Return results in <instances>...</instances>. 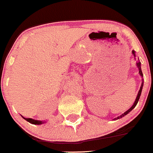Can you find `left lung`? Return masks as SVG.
<instances>
[{
    "mask_svg": "<svg viewBox=\"0 0 153 153\" xmlns=\"http://www.w3.org/2000/svg\"><path fill=\"white\" fill-rule=\"evenodd\" d=\"M132 54H133V55H134V57H136V55H135V51H132ZM136 65H137V68H138V69H139V74H140V76L142 77V84H141V86H140V90H139V91H138V93H137V97H136V99H135V101H134V104H133V105H132V106H131V108H130L128 110V111H126V112H124L123 114H121L120 116L117 117H116V118H114V120H119V119H120V118L126 116V114H128V113L130 112V111H132V110L134 109V108H135V106H136V105H137V102H138L139 99H140V94H141L142 89H143V73H142L141 67H140V62H137V63H136Z\"/></svg>",
    "mask_w": 153,
    "mask_h": 153,
    "instance_id": "left-lung-1",
    "label": "left lung"
}]
</instances>
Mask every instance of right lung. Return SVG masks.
<instances>
[{"label":"right lung","mask_w":153,"mask_h":153,"mask_svg":"<svg viewBox=\"0 0 153 153\" xmlns=\"http://www.w3.org/2000/svg\"><path fill=\"white\" fill-rule=\"evenodd\" d=\"M26 121L29 122L30 123L34 124V125H42V124L45 123V121H39V120H33L31 118H25L24 117H22Z\"/></svg>","instance_id":"1"}]
</instances>
